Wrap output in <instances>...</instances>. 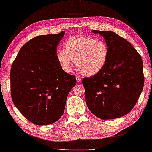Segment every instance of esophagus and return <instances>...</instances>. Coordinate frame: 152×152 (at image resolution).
<instances>
[{"label": "esophagus", "instance_id": "obj_1", "mask_svg": "<svg viewBox=\"0 0 152 152\" xmlns=\"http://www.w3.org/2000/svg\"><path fill=\"white\" fill-rule=\"evenodd\" d=\"M76 80L78 81V82H80V81L81 80V77L80 76H76Z\"/></svg>", "mask_w": 152, "mask_h": 152}]
</instances>
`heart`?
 Returning <instances> with one entry per match:
<instances>
[{"mask_svg": "<svg viewBox=\"0 0 152 152\" xmlns=\"http://www.w3.org/2000/svg\"><path fill=\"white\" fill-rule=\"evenodd\" d=\"M65 50L56 53V58L67 73L72 72L74 60L80 72L85 76H94L104 67L108 56V48L102 40L87 35L69 37L63 43Z\"/></svg>", "mask_w": 152, "mask_h": 152, "instance_id": "heart-1", "label": "heart"}]
</instances>
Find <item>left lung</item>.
I'll return each mask as SVG.
<instances>
[{
	"mask_svg": "<svg viewBox=\"0 0 152 152\" xmlns=\"http://www.w3.org/2000/svg\"><path fill=\"white\" fill-rule=\"evenodd\" d=\"M103 36L108 48L105 66L83 79L87 105L102 119L123 117L134 108L144 85L141 55L130 42L114 32L93 31Z\"/></svg>",
	"mask_w": 152,
	"mask_h": 152,
	"instance_id": "8db88e82",
	"label": "left lung"
}]
</instances>
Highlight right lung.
Wrapping results in <instances>:
<instances>
[{"label": "right lung", "instance_id": "right-lung-1", "mask_svg": "<svg viewBox=\"0 0 152 152\" xmlns=\"http://www.w3.org/2000/svg\"><path fill=\"white\" fill-rule=\"evenodd\" d=\"M65 31L39 35L21 48L11 65L13 102L35 125H48L63 114L75 76L63 71L56 58V48Z\"/></svg>", "mask_w": 152, "mask_h": 152}]
</instances>
